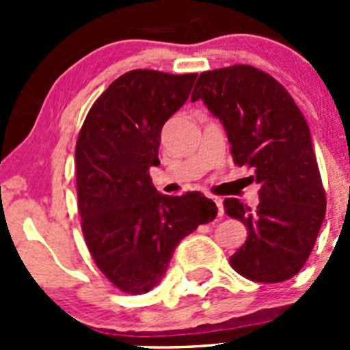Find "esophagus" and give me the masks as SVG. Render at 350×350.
Instances as JSON below:
<instances>
[{"label":"esophagus","mask_w":350,"mask_h":350,"mask_svg":"<svg viewBox=\"0 0 350 350\" xmlns=\"http://www.w3.org/2000/svg\"><path fill=\"white\" fill-rule=\"evenodd\" d=\"M215 204H217V208H218V217H221V215H224V204H221V200L220 198H215Z\"/></svg>","instance_id":"34e87169"}]
</instances>
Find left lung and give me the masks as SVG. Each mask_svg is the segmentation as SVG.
I'll use <instances>...</instances> for the list:
<instances>
[{
    "mask_svg": "<svg viewBox=\"0 0 350 350\" xmlns=\"http://www.w3.org/2000/svg\"><path fill=\"white\" fill-rule=\"evenodd\" d=\"M191 100L220 118L234 162L252 169L249 179L260 186L256 210L237 198L224 201L225 213L247 228L232 269L257 283L289 280L308 260L327 208L305 116L283 84L247 64L201 72Z\"/></svg>",
    "mask_w": 350,
    "mask_h": 350,
    "instance_id": "1",
    "label": "left lung"
}]
</instances>
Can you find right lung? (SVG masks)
Wrapping results in <instances>:
<instances>
[{
	"label": "right lung",
	"mask_w": 350,
	"mask_h": 350,
	"mask_svg": "<svg viewBox=\"0 0 350 350\" xmlns=\"http://www.w3.org/2000/svg\"><path fill=\"white\" fill-rule=\"evenodd\" d=\"M198 74L129 70L93 103L76 142L77 210L88 250L120 291L142 295L161 281L176 245L217 217L198 191L159 195L164 123L188 100Z\"/></svg>",
	"instance_id": "add662e5"
}]
</instances>
